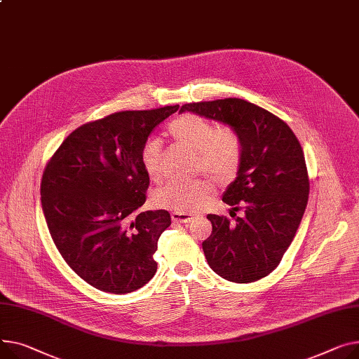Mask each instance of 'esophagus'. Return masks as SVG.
I'll return each mask as SVG.
<instances>
[{
  "label": "esophagus",
  "mask_w": 359,
  "mask_h": 359,
  "mask_svg": "<svg viewBox=\"0 0 359 359\" xmlns=\"http://www.w3.org/2000/svg\"><path fill=\"white\" fill-rule=\"evenodd\" d=\"M194 218H195V215H190V213H182V212H173L172 213V219L175 222L189 224V222H192Z\"/></svg>",
  "instance_id": "esophagus-1"
}]
</instances>
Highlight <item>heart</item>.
<instances>
[{"label":"heart","mask_w":359,"mask_h":359,"mask_svg":"<svg viewBox=\"0 0 359 359\" xmlns=\"http://www.w3.org/2000/svg\"><path fill=\"white\" fill-rule=\"evenodd\" d=\"M169 135L177 146L194 151L195 170L210 175L219 183L235 179L243 161V142L231 126L215 127L209 119L196 114H183L169 126ZM142 170L151 182L161 180V142L149 138L140 151ZM210 179L170 182L153 196L156 206L182 213L201 210L213 196Z\"/></svg>","instance_id":"1"}]
</instances>
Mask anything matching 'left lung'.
Segmentation results:
<instances>
[{
	"label": "left lung",
	"mask_w": 359,
	"mask_h": 359,
	"mask_svg": "<svg viewBox=\"0 0 359 359\" xmlns=\"http://www.w3.org/2000/svg\"><path fill=\"white\" fill-rule=\"evenodd\" d=\"M184 111L231 126L241 138V167L222 201L244 215L235 224L208 215L212 233L202 247L222 278L257 281L280 264L306 210L309 176L300 142L283 119L244 100L186 104Z\"/></svg>",
	"instance_id": "left-lung-1"
}]
</instances>
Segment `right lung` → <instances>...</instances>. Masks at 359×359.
I'll return each instance as SVG.
<instances>
[{"label": "right lung", "mask_w": 359, "mask_h": 359, "mask_svg": "<svg viewBox=\"0 0 359 359\" xmlns=\"http://www.w3.org/2000/svg\"><path fill=\"white\" fill-rule=\"evenodd\" d=\"M179 105L123 111L69 134L43 172L41 208L67 266L92 287L131 293L157 271L153 254L170 213L141 212L150 179L140 151Z\"/></svg>", "instance_id": "1"}]
</instances>
